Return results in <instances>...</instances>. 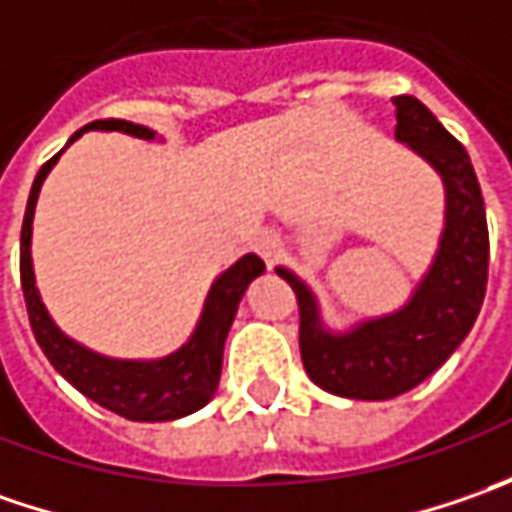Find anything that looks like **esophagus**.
I'll return each mask as SVG.
<instances>
[{
    "label": "esophagus",
    "mask_w": 512,
    "mask_h": 512,
    "mask_svg": "<svg viewBox=\"0 0 512 512\" xmlns=\"http://www.w3.org/2000/svg\"><path fill=\"white\" fill-rule=\"evenodd\" d=\"M253 250L265 259L267 265H273L279 256H282V242H279V236L273 233V230H259L256 236H253Z\"/></svg>",
    "instance_id": "1"
}]
</instances>
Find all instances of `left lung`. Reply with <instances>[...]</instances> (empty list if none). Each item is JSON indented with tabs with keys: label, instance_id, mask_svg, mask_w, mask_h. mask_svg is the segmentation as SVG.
Listing matches in <instances>:
<instances>
[{
	"label": "left lung",
	"instance_id": "8db88e82",
	"mask_svg": "<svg viewBox=\"0 0 512 512\" xmlns=\"http://www.w3.org/2000/svg\"><path fill=\"white\" fill-rule=\"evenodd\" d=\"M393 105L396 139L439 170L447 190L439 253L413 299L393 316L333 336L319 322L313 293L290 270L276 267L299 302V350L307 376L327 393L364 402L402 396L439 370L470 333L487 290L490 236L467 150L419 99L402 93L393 96Z\"/></svg>",
	"mask_w": 512,
	"mask_h": 512
}]
</instances>
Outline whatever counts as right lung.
<instances>
[{"label":"right lung","instance_id":"add662e5","mask_svg":"<svg viewBox=\"0 0 512 512\" xmlns=\"http://www.w3.org/2000/svg\"><path fill=\"white\" fill-rule=\"evenodd\" d=\"M85 130H122V133L139 136V139L156 136L145 125H133L125 119H96L82 130H76L73 139H79ZM59 153L48 159L36 173V182L30 187L28 207H25V222H22L19 273H22V293H25L28 319L36 342L42 347V353L48 356V362L82 396H88L90 402L102 404L110 413L125 416L130 422H170V419H182L187 413H196L199 407H205L213 399V393L219 387L227 330L233 325L236 307L242 302L247 285L265 270V262L256 253H247L230 270H225L207 293L205 313L199 319L193 339L182 350L170 353L165 359L119 362V359L93 353L88 347L68 339L59 327L53 325V319L39 299L33 265H30L33 207H36L39 187L45 182L50 168L56 165Z\"/></svg>","mask_w":512,"mask_h":512}]
</instances>
